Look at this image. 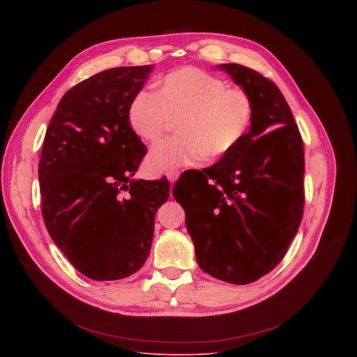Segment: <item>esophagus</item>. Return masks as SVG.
<instances>
[{
    "label": "esophagus",
    "mask_w": 357,
    "mask_h": 357,
    "mask_svg": "<svg viewBox=\"0 0 357 357\" xmlns=\"http://www.w3.org/2000/svg\"><path fill=\"white\" fill-rule=\"evenodd\" d=\"M165 175H166V178H167L169 182L174 183V182H176V179L179 178V171H167Z\"/></svg>",
    "instance_id": "34e87169"
}]
</instances>
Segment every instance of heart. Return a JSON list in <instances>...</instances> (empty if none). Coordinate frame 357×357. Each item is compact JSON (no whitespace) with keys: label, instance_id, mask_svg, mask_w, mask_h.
<instances>
[{"label":"heart","instance_id":"obj_1","mask_svg":"<svg viewBox=\"0 0 357 357\" xmlns=\"http://www.w3.org/2000/svg\"><path fill=\"white\" fill-rule=\"evenodd\" d=\"M156 92L140 91L128 105V124L149 144H158L176 124L175 139L158 146L149 166L163 172L231 153L249 133L255 104L243 88H229L217 75L181 68L156 81Z\"/></svg>","mask_w":357,"mask_h":357}]
</instances>
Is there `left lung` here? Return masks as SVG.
Masks as SVG:
<instances>
[{
    "mask_svg": "<svg viewBox=\"0 0 357 357\" xmlns=\"http://www.w3.org/2000/svg\"><path fill=\"white\" fill-rule=\"evenodd\" d=\"M250 93L255 117L231 153L183 172L174 197L185 210L199 268L236 285L255 282L284 259L304 213V146L282 92L264 75L222 63Z\"/></svg>",
    "mask_w": 357,
    "mask_h": 357,
    "instance_id": "1",
    "label": "left lung"
}]
</instances>
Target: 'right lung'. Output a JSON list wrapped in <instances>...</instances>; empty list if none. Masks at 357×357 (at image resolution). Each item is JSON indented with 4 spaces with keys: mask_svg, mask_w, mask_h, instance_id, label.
<instances>
[{
    "mask_svg": "<svg viewBox=\"0 0 357 357\" xmlns=\"http://www.w3.org/2000/svg\"><path fill=\"white\" fill-rule=\"evenodd\" d=\"M152 65L102 70L70 88L46 130L39 182L45 226L89 279L136 273L150 253L155 215L169 182L131 179L146 146L128 124V105Z\"/></svg>",
    "mask_w": 357,
    "mask_h": 357,
    "instance_id": "right-lung-1",
    "label": "right lung"
}]
</instances>
